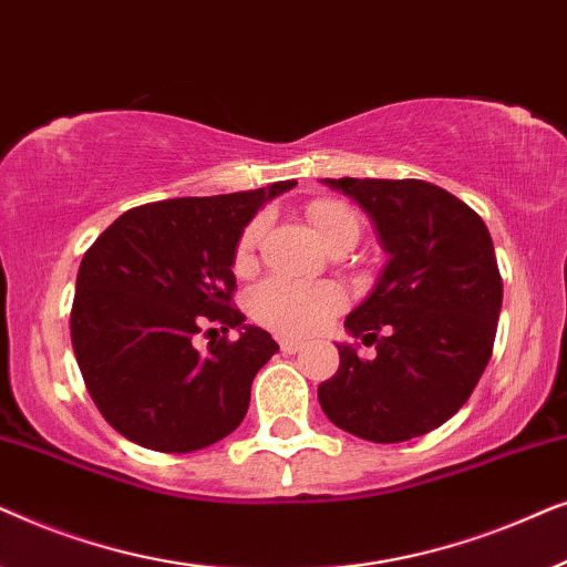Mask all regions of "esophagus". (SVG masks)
<instances>
[{
  "instance_id": "34e87169",
  "label": "esophagus",
  "mask_w": 567,
  "mask_h": 567,
  "mask_svg": "<svg viewBox=\"0 0 567 567\" xmlns=\"http://www.w3.org/2000/svg\"><path fill=\"white\" fill-rule=\"evenodd\" d=\"M278 346H281L284 353H299L301 348H305V343H301V340H297V338H281V340H278Z\"/></svg>"
}]
</instances>
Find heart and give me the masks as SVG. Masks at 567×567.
<instances>
[{
    "label": "heart",
    "instance_id": "heart-1",
    "mask_svg": "<svg viewBox=\"0 0 567 567\" xmlns=\"http://www.w3.org/2000/svg\"><path fill=\"white\" fill-rule=\"evenodd\" d=\"M309 224L324 245L355 243L359 239V216L343 200L320 198L305 208ZM262 237V219H252L239 235L235 250V268L247 274L255 266V255ZM346 305V293L330 281H291V278H268L255 286L250 297L252 317L268 330L281 336H309L320 330L330 317Z\"/></svg>",
    "mask_w": 567,
    "mask_h": 567
}]
</instances>
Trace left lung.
<instances>
[{
	"label": "left lung",
	"mask_w": 567,
	"mask_h": 567,
	"mask_svg": "<svg viewBox=\"0 0 567 567\" xmlns=\"http://www.w3.org/2000/svg\"><path fill=\"white\" fill-rule=\"evenodd\" d=\"M390 252L346 328L374 355L338 346L336 377L317 386L338 429L398 444L446 423L470 400L493 355L503 281L480 214L425 181L338 177Z\"/></svg>",
	"instance_id": "obj_1"
}]
</instances>
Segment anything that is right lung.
Wrapping results in <instances>:
<instances>
[{"label":"right lung","mask_w":567,"mask_h":567,"mask_svg":"<svg viewBox=\"0 0 567 567\" xmlns=\"http://www.w3.org/2000/svg\"><path fill=\"white\" fill-rule=\"evenodd\" d=\"M293 185L128 208L84 252L72 346L92 402L121 436L188 454L243 423L252 379L278 343L243 324L231 266L247 221ZM206 327L223 338L198 352ZM235 327L246 332L229 341Z\"/></svg>","instance_id":"1"}]
</instances>
